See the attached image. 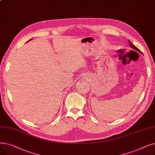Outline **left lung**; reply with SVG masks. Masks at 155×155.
Here are the masks:
<instances>
[{
  "label": "left lung",
  "instance_id": "8db88e82",
  "mask_svg": "<svg viewBox=\"0 0 155 155\" xmlns=\"http://www.w3.org/2000/svg\"><path fill=\"white\" fill-rule=\"evenodd\" d=\"M129 45H130V48H131L132 49H134V50L136 51H138L139 52H140V54H143L142 52H141V51H140V50H139V49L137 48H136V47L135 45H134V44H132L129 40Z\"/></svg>",
  "mask_w": 155,
  "mask_h": 155
}]
</instances>
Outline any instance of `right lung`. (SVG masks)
<instances>
[{"instance_id": "1", "label": "right lung", "mask_w": 155, "mask_h": 155, "mask_svg": "<svg viewBox=\"0 0 155 155\" xmlns=\"http://www.w3.org/2000/svg\"><path fill=\"white\" fill-rule=\"evenodd\" d=\"M31 39H32V38H31V39H30V40H28V42H29V41H30V40H31Z\"/></svg>"}]
</instances>
